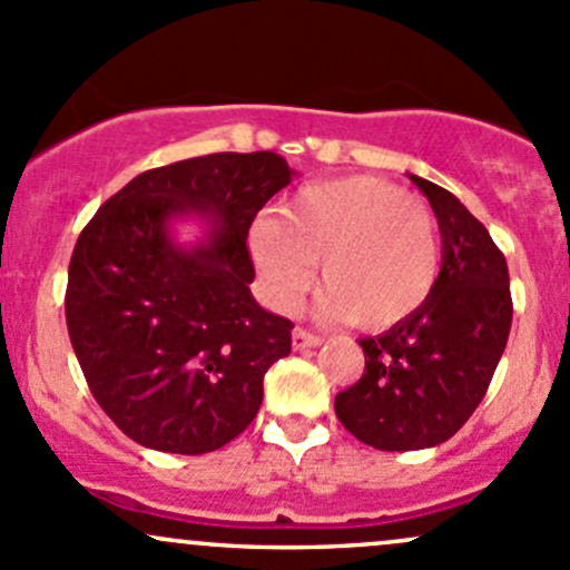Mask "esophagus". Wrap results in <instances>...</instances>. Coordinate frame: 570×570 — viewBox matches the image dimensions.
<instances>
[{"mask_svg":"<svg viewBox=\"0 0 570 570\" xmlns=\"http://www.w3.org/2000/svg\"><path fill=\"white\" fill-rule=\"evenodd\" d=\"M322 338L320 335L303 331V327H295V333H292V346L295 350H311V346H320Z\"/></svg>","mask_w":570,"mask_h":570,"instance_id":"esophagus-1","label":"esophagus"}]
</instances>
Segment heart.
Masks as SVG:
<instances>
[{
  "mask_svg": "<svg viewBox=\"0 0 570 570\" xmlns=\"http://www.w3.org/2000/svg\"><path fill=\"white\" fill-rule=\"evenodd\" d=\"M267 297L292 311L322 265V311L363 331H385L415 314L440 278V235L431 213L380 177L305 185L250 226Z\"/></svg>",
  "mask_w": 570,
  "mask_h": 570,
  "instance_id": "heart-1",
  "label": "heart"
}]
</instances>
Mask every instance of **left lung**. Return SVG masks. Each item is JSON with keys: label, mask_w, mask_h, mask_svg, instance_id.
Wrapping results in <instances>:
<instances>
[{"label": "left lung", "mask_w": 570, "mask_h": 570, "mask_svg": "<svg viewBox=\"0 0 570 570\" xmlns=\"http://www.w3.org/2000/svg\"><path fill=\"white\" fill-rule=\"evenodd\" d=\"M442 235L434 292L391 331L363 338L365 371L335 395V415L376 451H423L470 421L511 333V278L487 226L451 190L410 175Z\"/></svg>", "instance_id": "obj_1"}]
</instances>
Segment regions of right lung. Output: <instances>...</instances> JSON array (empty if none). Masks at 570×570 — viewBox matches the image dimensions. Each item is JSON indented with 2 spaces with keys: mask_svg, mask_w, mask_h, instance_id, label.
Here are the masks:
<instances>
[{
  "mask_svg": "<svg viewBox=\"0 0 570 570\" xmlns=\"http://www.w3.org/2000/svg\"><path fill=\"white\" fill-rule=\"evenodd\" d=\"M275 153H215L149 169L83 226L65 320L87 385L144 448L199 456L250 426L267 368L292 352V322L250 295L248 229L292 183ZM208 226L179 246L170 224Z\"/></svg>",
  "mask_w": 570,
  "mask_h": 570,
  "instance_id": "right-lung-1",
  "label": "right lung"
}]
</instances>
